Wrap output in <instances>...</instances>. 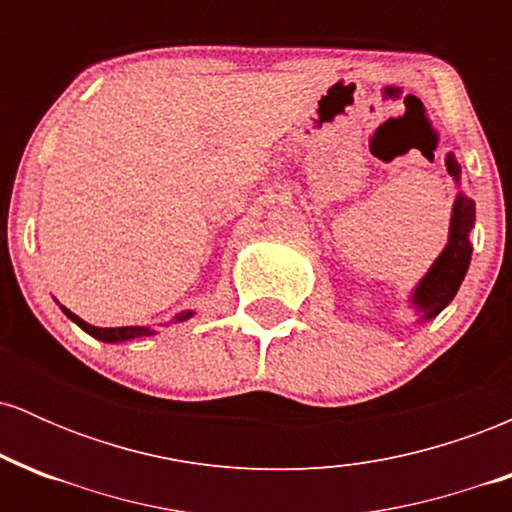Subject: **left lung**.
<instances>
[{
    "instance_id": "left-lung-1",
    "label": "left lung",
    "mask_w": 512,
    "mask_h": 512,
    "mask_svg": "<svg viewBox=\"0 0 512 512\" xmlns=\"http://www.w3.org/2000/svg\"><path fill=\"white\" fill-rule=\"evenodd\" d=\"M445 168L452 175V180L460 185V163L455 154L445 156ZM474 228V199H469L464 192H457L455 204H452L450 216V231L448 243L436 262L428 267V272L421 276L419 284L411 291L409 303L419 315V322L433 320L440 310L450 305L455 293L460 291L464 274H467L469 262H472V243H469V233Z\"/></svg>"
}]
</instances>
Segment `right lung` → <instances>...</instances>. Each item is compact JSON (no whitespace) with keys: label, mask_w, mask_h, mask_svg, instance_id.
I'll return each mask as SVG.
<instances>
[{"label":"right lung","mask_w":512,"mask_h":512,"mask_svg":"<svg viewBox=\"0 0 512 512\" xmlns=\"http://www.w3.org/2000/svg\"><path fill=\"white\" fill-rule=\"evenodd\" d=\"M62 313L69 317V320L76 322V325L81 327L86 334H91V337H96L98 342H105V344H117V342H129V339H139V337H151V334H156L154 327H93L88 325V322L81 320L79 315H74L72 310L64 308V305H60ZM195 315V310H182V313H178L173 317V322H185L190 320V317Z\"/></svg>","instance_id":"right-lung-1"}]
</instances>
